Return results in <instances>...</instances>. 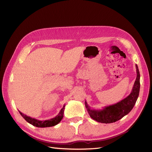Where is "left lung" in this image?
Returning <instances> with one entry per match:
<instances>
[{
	"label": "left lung",
	"instance_id": "8db88e82",
	"mask_svg": "<svg viewBox=\"0 0 152 152\" xmlns=\"http://www.w3.org/2000/svg\"><path fill=\"white\" fill-rule=\"evenodd\" d=\"M135 66L137 78L131 93L126 98L116 104L105 106L102 110L91 109L85 101L86 108L91 118L99 123H111L118 121L130 113L136 103L140 88V72L138 66Z\"/></svg>",
	"mask_w": 152,
	"mask_h": 152
}]
</instances>
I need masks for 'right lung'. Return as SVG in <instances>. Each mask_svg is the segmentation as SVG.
<instances>
[{"mask_svg":"<svg viewBox=\"0 0 152 152\" xmlns=\"http://www.w3.org/2000/svg\"><path fill=\"white\" fill-rule=\"evenodd\" d=\"M64 107H65V104L63 106V108L61 110L59 111V114L55 116L53 118H51L50 120H45V121H40L34 118H32L26 115H24L22 113H21L20 111H19L20 114L21 116L24 118L25 120L27 121L30 124L32 125L33 126L39 127V128H46V127H50V126H54L56 125H58V123L61 121V120L63 119V115H64Z\"/></svg>","mask_w":152,"mask_h":152,"instance_id":"right-lung-1","label":"right lung"}]
</instances>
